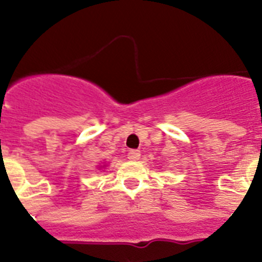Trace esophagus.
<instances>
[{"label":"esophagus","mask_w":262,"mask_h":262,"mask_svg":"<svg viewBox=\"0 0 262 262\" xmlns=\"http://www.w3.org/2000/svg\"><path fill=\"white\" fill-rule=\"evenodd\" d=\"M127 157H128L129 160H133V161H136V160L140 159V151H138V149H131V151L127 154Z\"/></svg>","instance_id":"1"}]
</instances>
